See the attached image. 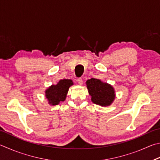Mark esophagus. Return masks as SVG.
<instances>
[{
    "label": "esophagus",
    "instance_id": "esophagus-1",
    "mask_svg": "<svg viewBox=\"0 0 160 160\" xmlns=\"http://www.w3.org/2000/svg\"><path fill=\"white\" fill-rule=\"evenodd\" d=\"M77 81H78V84H79V85H82V78H78L77 79Z\"/></svg>",
    "mask_w": 160,
    "mask_h": 160
}]
</instances>
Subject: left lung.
Instances as JSON below:
<instances>
[{
  "label": "left lung",
  "instance_id": "left-lung-1",
  "mask_svg": "<svg viewBox=\"0 0 160 160\" xmlns=\"http://www.w3.org/2000/svg\"><path fill=\"white\" fill-rule=\"evenodd\" d=\"M86 84L93 103L101 106H106L110 105L114 100L115 92L111 85L96 78L88 80Z\"/></svg>",
  "mask_w": 160,
  "mask_h": 160
}]
</instances>
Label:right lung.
<instances>
[{
    "instance_id": "right-lung-1",
    "label": "right lung",
    "mask_w": 160,
    "mask_h": 160,
    "mask_svg": "<svg viewBox=\"0 0 160 160\" xmlns=\"http://www.w3.org/2000/svg\"><path fill=\"white\" fill-rule=\"evenodd\" d=\"M73 85L71 80H61L56 85H52L45 91V96L49 103L55 106L65 100L68 89Z\"/></svg>"
}]
</instances>
